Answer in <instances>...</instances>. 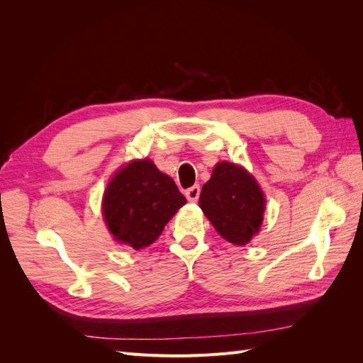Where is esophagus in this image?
Here are the masks:
<instances>
[{
  "label": "esophagus",
  "instance_id": "esophagus-1",
  "mask_svg": "<svg viewBox=\"0 0 363 363\" xmlns=\"http://www.w3.org/2000/svg\"><path fill=\"white\" fill-rule=\"evenodd\" d=\"M200 192H201L200 186L199 184H194V186H191L189 189H186L184 195H186V199H188L189 201L195 203V201H199V199H200Z\"/></svg>",
  "mask_w": 363,
  "mask_h": 363
}]
</instances>
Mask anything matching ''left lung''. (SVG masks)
<instances>
[{
  "label": "left lung",
  "instance_id": "8db88e82",
  "mask_svg": "<svg viewBox=\"0 0 363 363\" xmlns=\"http://www.w3.org/2000/svg\"><path fill=\"white\" fill-rule=\"evenodd\" d=\"M200 207L228 242L245 245L262 224L265 199L256 180L235 163H218L201 189Z\"/></svg>",
  "mask_w": 363,
  "mask_h": 363
}]
</instances>
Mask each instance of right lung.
Returning a JSON list of instances; mask_svg holds the SVG:
<instances>
[{
	"mask_svg": "<svg viewBox=\"0 0 363 363\" xmlns=\"http://www.w3.org/2000/svg\"><path fill=\"white\" fill-rule=\"evenodd\" d=\"M186 203L174 180L151 160H135L108 183L103 215L118 242L135 250L151 245Z\"/></svg>",
	"mask_w": 363,
	"mask_h": 363,
	"instance_id": "right-lung-1",
	"label": "right lung"
}]
</instances>
